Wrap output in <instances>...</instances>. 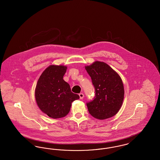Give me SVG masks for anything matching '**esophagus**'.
Masks as SVG:
<instances>
[{"label":"esophagus","instance_id":"obj_1","mask_svg":"<svg viewBox=\"0 0 160 160\" xmlns=\"http://www.w3.org/2000/svg\"><path fill=\"white\" fill-rule=\"evenodd\" d=\"M79 97H80V99H83L84 97V94L83 93H79Z\"/></svg>","mask_w":160,"mask_h":160}]
</instances>
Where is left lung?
I'll list each match as a JSON object with an SVG mask.
<instances>
[{
    "mask_svg": "<svg viewBox=\"0 0 160 160\" xmlns=\"http://www.w3.org/2000/svg\"><path fill=\"white\" fill-rule=\"evenodd\" d=\"M85 69L91 78L95 97L86 103L89 113L100 120L116 114L124 97L121 78L107 63L97 61Z\"/></svg>",
    "mask_w": 160,
    "mask_h": 160,
    "instance_id": "1",
    "label": "left lung"
}]
</instances>
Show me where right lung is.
<instances>
[{
  "instance_id": "1",
  "label": "right lung",
  "mask_w": 160,
  "mask_h": 160,
  "mask_svg": "<svg viewBox=\"0 0 160 160\" xmlns=\"http://www.w3.org/2000/svg\"><path fill=\"white\" fill-rule=\"evenodd\" d=\"M67 68L62 65L48 67L41 75L36 86L35 99L39 108L53 119L68 114L72 102L80 98L63 79Z\"/></svg>"
}]
</instances>
